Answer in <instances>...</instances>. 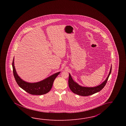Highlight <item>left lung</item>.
Wrapping results in <instances>:
<instances>
[{"label": "left lung", "instance_id": "obj_1", "mask_svg": "<svg viewBox=\"0 0 126 126\" xmlns=\"http://www.w3.org/2000/svg\"><path fill=\"white\" fill-rule=\"evenodd\" d=\"M112 70V67L110 70L109 74L107 77V78L99 86H97L93 87H84L78 85V83H76L74 80H73L72 78L71 75H69V79H68V85L70 90L73 92L74 93L77 94L80 96H86L93 94H95L97 92H98L100 91L103 88L106 84L107 83V80L109 78V76L111 74Z\"/></svg>", "mask_w": 126, "mask_h": 126}]
</instances>
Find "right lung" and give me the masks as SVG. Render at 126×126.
Returning a JSON list of instances; mask_svg holds the SVG:
<instances>
[{
	"label": "right lung",
	"mask_w": 126,
	"mask_h": 126,
	"mask_svg": "<svg viewBox=\"0 0 126 126\" xmlns=\"http://www.w3.org/2000/svg\"><path fill=\"white\" fill-rule=\"evenodd\" d=\"M14 77L18 86L27 93L33 95H42L50 91L54 80L60 72H57L43 80L35 83H29L22 80L17 75L14 64V58L12 63Z\"/></svg>",
	"instance_id": "1"
}]
</instances>
